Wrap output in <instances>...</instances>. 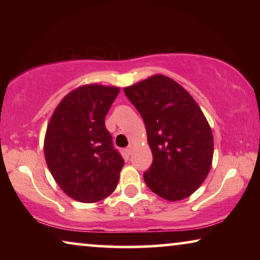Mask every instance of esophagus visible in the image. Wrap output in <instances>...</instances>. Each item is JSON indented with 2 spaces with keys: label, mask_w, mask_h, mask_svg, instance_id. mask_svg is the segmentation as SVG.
Listing matches in <instances>:
<instances>
[{
  "label": "esophagus",
  "mask_w": 260,
  "mask_h": 260,
  "mask_svg": "<svg viewBox=\"0 0 260 260\" xmlns=\"http://www.w3.org/2000/svg\"><path fill=\"white\" fill-rule=\"evenodd\" d=\"M125 151H126L127 155H130L131 151H133V147H131V145H129V147H127V148L125 149Z\"/></svg>",
  "instance_id": "obj_1"
}]
</instances>
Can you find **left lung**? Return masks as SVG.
Returning a JSON list of instances; mask_svg holds the SVG:
<instances>
[{
    "label": "left lung",
    "mask_w": 260,
    "mask_h": 260,
    "mask_svg": "<svg viewBox=\"0 0 260 260\" xmlns=\"http://www.w3.org/2000/svg\"><path fill=\"white\" fill-rule=\"evenodd\" d=\"M124 93L141 113L152 151L144 182L168 201L186 199L207 177L213 158V135L193 97L170 78L157 74Z\"/></svg>",
    "instance_id": "obj_1"
}]
</instances>
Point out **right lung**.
<instances>
[{
	"label": "right lung",
	"mask_w": 260,
	"mask_h": 260,
	"mask_svg": "<svg viewBox=\"0 0 260 260\" xmlns=\"http://www.w3.org/2000/svg\"><path fill=\"white\" fill-rule=\"evenodd\" d=\"M118 87H78L56 106L45 136V157L60 188L80 202H97L116 189L124 159L113 147L105 117Z\"/></svg>",
	"instance_id": "1"
}]
</instances>
